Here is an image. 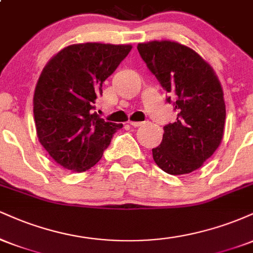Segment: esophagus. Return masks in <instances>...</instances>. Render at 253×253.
Instances as JSON below:
<instances>
[{"label":"esophagus","instance_id":"esophagus-1","mask_svg":"<svg viewBox=\"0 0 253 253\" xmlns=\"http://www.w3.org/2000/svg\"><path fill=\"white\" fill-rule=\"evenodd\" d=\"M144 123H141V121H129V125L130 126H134V127H139L141 126Z\"/></svg>","mask_w":253,"mask_h":253}]
</instances>
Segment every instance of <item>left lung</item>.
<instances>
[{
  "label": "left lung",
  "mask_w": 253,
  "mask_h": 253,
  "mask_svg": "<svg viewBox=\"0 0 253 253\" xmlns=\"http://www.w3.org/2000/svg\"><path fill=\"white\" fill-rule=\"evenodd\" d=\"M136 48L178 112L176 123L164 127L161 145L152 149L153 161L169 175L193 172L221 144L226 119L221 83L210 64L182 43L153 40Z\"/></svg>",
  "instance_id": "1"
}]
</instances>
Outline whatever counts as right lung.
Masks as SVG:
<instances>
[{"instance_id":"obj_1","label":"right lung","mask_w":253,"mask_h":253,"mask_svg":"<svg viewBox=\"0 0 253 253\" xmlns=\"http://www.w3.org/2000/svg\"><path fill=\"white\" fill-rule=\"evenodd\" d=\"M130 50L132 45L74 43L42 69L33 96L37 135L64 169L83 172L94 167L123 127L104 121L92 109L102 95L103 82Z\"/></svg>"}]
</instances>
